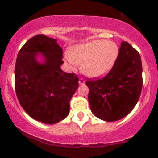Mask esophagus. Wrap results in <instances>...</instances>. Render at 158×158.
Wrapping results in <instances>:
<instances>
[{
    "label": "esophagus",
    "mask_w": 158,
    "mask_h": 158,
    "mask_svg": "<svg viewBox=\"0 0 158 158\" xmlns=\"http://www.w3.org/2000/svg\"><path fill=\"white\" fill-rule=\"evenodd\" d=\"M79 84H84L85 83V79H84L83 78H80L79 80Z\"/></svg>",
    "instance_id": "34e87169"
}]
</instances>
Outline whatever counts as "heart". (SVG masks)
<instances>
[{
  "label": "heart",
  "mask_w": 158,
  "mask_h": 158,
  "mask_svg": "<svg viewBox=\"0 0 158 158\" xmlns=\"http://www.w3.org/2000/svg\"><path fill=\"white\" fill-rule=\"evenodd\" d=\"M119 53V47L113 41L95 40L79 44L66 54V60L71 70L80 63L85 74L97 77L106 74L114 66Z\"/></svg>",
  "instance_id": "obj_1"
}]
</instances>
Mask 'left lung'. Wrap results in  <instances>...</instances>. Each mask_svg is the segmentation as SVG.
<instances>
[{
  "mask_svg": "<svg viewBox=\"0 0 158 158\" xmlns=\"http://www.w3.org/2000/svg\"><path fill=\"white\" fill-rule=\"evenodd\" d=\"M89 102L94 115L106 122L127 116L138 103L142 89V64L140 54L122 41L118 58L102 78H91Z\"/></svg>",
  "mask_w": 158,
  "mask_h": 158,
  "instance_id": "obj_1",
  "label": "left lung"
}]
</instances>
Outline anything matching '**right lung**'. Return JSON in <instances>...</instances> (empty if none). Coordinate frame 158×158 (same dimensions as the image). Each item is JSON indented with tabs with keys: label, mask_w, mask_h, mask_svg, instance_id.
<instances>
[{
	"label": "right lung",
	"mask_w": 158,
	"mask_h": 158,
	"mask_svg": "<svg viewBox=\"0 0 158 158\" xmlns=\"http://www.w3.org/2000/svg\"><path fill=\"white\" fill-rule=\"evenodd\" d=\"M41 52L45 63L35 55ZM63 49L53 38L44 34L31 37L17 54L14 86L20 106L34 120L56 124L69 114V102L79 87V78L60 68Z\"/></svg>",
	"instance_id": "1"
}]
</instances>
